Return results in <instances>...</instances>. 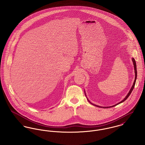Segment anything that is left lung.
Wrapping results in <instances>:
<instances>
[{
	"mask_svg": "<svg viewBox=\"0 0 145 145\" xmlns=\"http://www.w3.org/2000/svg\"><path fill=\"white\" fill-rule=\"evenodd\" d=\"M132 61H133V64H134V70H135V80H134V83H133V86H132V87H131V90L129 91V92H128V95L126 96V97L124 98V99L121 101V102H119L118 103L116 104H115V105H112V106H106V107H102V106H99V105H97L96 104H93V103H91V102H90V101H89V100L88 99V101L90 102V103L92 104V105H95V106H97V107H99V108H111V107H114V106H115L116 105H117L118 104H119L121 103H122V102H124L128 98V97L130 96V95H131V92H132V91L133 90V89L134 88V86H135V82H136V80H137V65H136V62H135V59H134V58H132ZM85 96L86 97V94H85ZM87 98V97H86Z\"/></svg>",
	"mask_w": 145,
	"mask_h": 145,
	"instance_id": "obj_1",
	"label": "left lung"
}]
</instances>
